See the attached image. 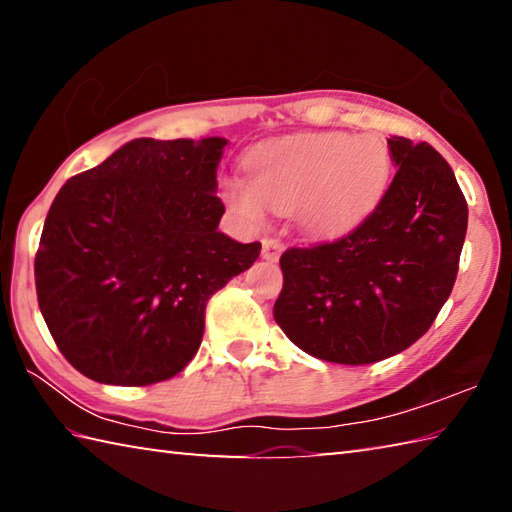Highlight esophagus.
Returning a JSON list of instances; mask_svg holds the SVG:
<instances>
[{
	"label": "esophagus",
	"instance_id": "1",
	"mask_svg": "<svg viewBox=\"0 0 512 512\" xmlns=\"http://www.w3.org/2000/svg\"><path fill=\"white\" fill-rule=\"evenodd\" d=\"M282 250H284V244L282 241H277V239H262V257L266 259V262H277V259H280V255H282Z\"/></svg>",
	"mask_w": 512,
	"mask_h": 512
}]
</instances>
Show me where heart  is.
Returning a JSON list of instances; mask_svg holds the SVG:
<instances>
[{
	"instance_id": "obj_1",
	"label": "heart",
	"mask_w": 512,
	"mask_h": 512,
	"mask_svg": "<svg viewBox=\"0 0 512 512\" xmlns=\"http://www.w3.org/2000/svg\"><path fill=\"white\" fill-rule=\"evenodd\" d=\"M250 180H230L223 198L246 223L266 207L291 214L309 237H339L370 216L391 180V155L375 135L302 133L255 146Z\"/></svg>"
}]
</instances>
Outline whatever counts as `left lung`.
<instances>
[{
	"mask_svg": "<svg viewBox=\"0 0 512 512\" xmlns=\"http://www.w3.org/2000/svg\"><path fill=\"white\" fill-rule=\"evenodd\" d=\"M397 164L379 205L350 235L280 257L273 316L311 357L366 366L427 332L452 293L467 203L447 160L427 142L388 140Z\"/></svg>",
	"mask_w": 512,
	"mask_h": 512,
	"instance_id": "8db88e82",
	"label": "left lung"
}]
</instances>
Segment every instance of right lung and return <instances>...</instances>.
Here are the masks:
<instances>
[{
    "mask_svg": "<svg viewBox=\"0 0 512 512\" xmlns=\"http://www.w3.org/2000/svg\"><path fill=\"white\" fill-rule=\"evenodd\" d=\"M223 137L121 146L69 178L36 253L42 318L63 357L99 384L149 386L198 352L205 307L262 244L219 232Z\"/></svg>",
    "mask_w": 512,
    "mask_h": 512,
    "instance_id": "add662e5",
    "label": "right lung"
}]
</instances>
